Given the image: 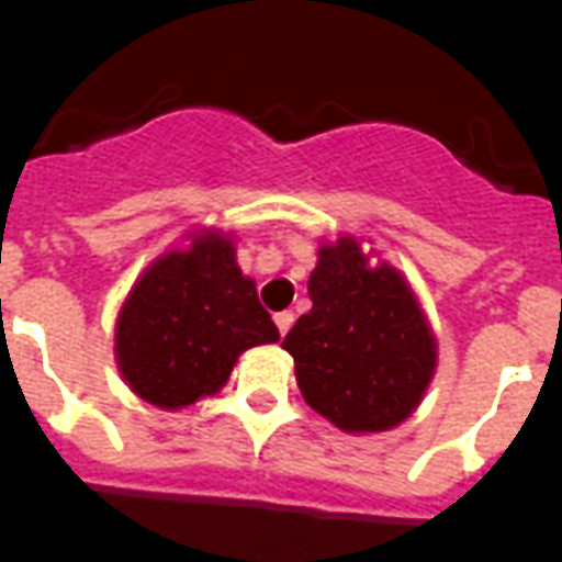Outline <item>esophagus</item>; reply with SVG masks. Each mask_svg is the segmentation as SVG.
Returning <instances> with one entry per match:
<instances>
[{"instance_id": "esophagus-1", "label": "esophagus", "mask_w": 562, "mask_h": 562, "mask_svg": "<svg viewBox=\"0 0 562 562\" xmlns=\"http://www.w3.org/2000/svg\"><path fill=\"white\" fill-rule=\"evenodd\" d=\"M273 322H277V328H280L282 337H285V334H289V328L294 325V316L289 313V310H282V313H277V316H273Z\"/></svg>"}]
</instances>
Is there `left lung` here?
Instances as JSON below:
<instances>
[{"instance_id":"8db88e82","label":"left lung","mask_w":562,"mask_h":562,"mask_svg":"<svg viewBox=\"0 0 562 562\" xmlns=\"http://www.w3.org/2000/svg\"><path fill=\"white\" fill-rule=\"evenodd\" d=\"M306 289L313 310L282 340L304 401L346 434L406 422L434 379L436 340L401 270L373 268L340 237L318 249Z\"/></svg>"}]
</instances>
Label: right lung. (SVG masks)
Instances as JSON below:
<instances>
[{"label": "right lung", "mask_w": 562, "mask_h": 562, "mask_svg": "<svg viewBox=\"0 0 562 562\" xmlns=\"http://www.w3.org/2000/svg\"><path fill=\"white\" fill-rule=\"evenodd\" d=\"M280 330L232 240L201 232L156 258L116 316V364L128 389L159 409H183L228 382L237 358Z\"/></svg>", "instance_id": "obj_1"}]
</instances>
